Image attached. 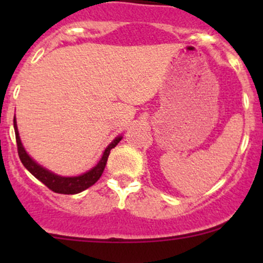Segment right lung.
Instances as JSON below:
<instances>
[{"instance_id": "add662e5", "label": "right lung", "mask_w": 263, "mask_h": 263, "mask_svg": "<svg viewBox=\"0 0 263 263\" xmlns=\"http://www.w3.org/2000/svg\"><path fill=\"white\" fill-rule=\"evenodd\" d=\"M13 126H14V134H16V142H17V149H18V156H20L21 162L23 163V165L31 173L37 178L38 180H41L45 186H48L52 192L59 193V194H78V193L83 192L91 186L100 179L102 172L105 170V165L107 163L108 155H110V151L115 148L117 146L122 137H116L107 146V148L105 149L104 155H102L100 162L86 173H84L83 176L79 177H60L57 174L52 173V172L47 171L45 168L41 167L37 164L33 159L27 155V152L23 148L22 142L20 140V135H18L17 129V123H16V117L13 119Z\"/></svg>"}]
</instances>
